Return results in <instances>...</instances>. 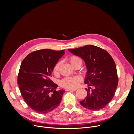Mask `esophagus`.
I'll return each instance as SVG.
<instances>
[{
  "mask_svg": "<svg viewBox=\"0 0 134 134\" xmlns=\"http://www.w3.org/2000/svg\"><path fill=\"white\" fill-rule=\"evenodd\" d=\"M76 90L74 89V90H71V89H67L66 90V91H75Z\"/></svg>",
  "mask_w": 134,
  "mask_h": 134,
  "instance_id": "34e87169",
  "label": "esophagus"
}]
</instances>
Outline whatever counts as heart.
<instances>
[{
	"instance_id": "b5f03b06",
	"label": "heart",
	"mask_w": 134,
	"mask_h": 134,
	"mask_svg": "<svg viewBox=\"0 0 134 134\" xmlns=\"http://www.w3.org/2000/svg\"><path fill=\"white\" fill-rule=\"evenodd\" d=\"M71 64L73 65L78 62H81V59L79 57L76 55H72L69 57V59ZM60 66V63H57L53 67V72L57 73L58 71ZM82 79L80 76H70V77H66L60 81V85L64 88L66 89H75L77 88L81 81Z\"/></svg>"
}]
</instances>
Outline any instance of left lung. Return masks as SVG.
<instances>
[{
    "instance_id": "obj_1",
    "label": "left lung",
    "mask_w": 134,
    "mask_h": 134,
    "mask_svg": "<svg viewBox=\"0 0 134 134\" xmlns=\"http://www.w3.org/2000/svg\"><path fill=\"white\" fill-rule=\"evenodd\" d=\"M68 50L82 58L87 69L85 84L89 87L86 88L87 95L80 101L81 104L93 111L104 108L113 98L118 83L116 66L112 57L106 50L93 45Z\"/></svg>"
}]
</instances>
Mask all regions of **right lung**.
Segmentation results:
<instances>
[{
    "label": "right lung",
    "mask_w": 134,
    "mask_h": 134,
    "mask_svg": "<svg viewBox=\"0 0 134 134\" xmlns=\"http://www.w3.org/2000/svg\"><path fill=\"white\" fill-rule=\"evenodd\" d=\"M64 50H36L23 60L19 70L17 84L22 96L34 111L47 113L60 104L65 90L51 80L54 65L64 54Z\"/></svg>",
    "instance_id": "right-lung-1"
}]
</instances>
